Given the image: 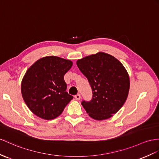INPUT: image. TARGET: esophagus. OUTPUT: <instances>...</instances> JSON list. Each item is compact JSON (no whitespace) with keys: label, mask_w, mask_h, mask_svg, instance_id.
Returning <instances> with one entry per match:
<instances>
[{"label":"esophagus","mask_w":159,"mask_h":159,"mask_svg":"<svg viewBox=\"0 0 159 159\" xmlns=\"http://www.w3.org/2000/svg\"><path fill=\"white\" fill-rule=\"evenodd\" d=\"M75 99H76V100H77V101H79V100H80V94H77L76 95H75Z\"/></svg>","instance_id":"1"}]
</instances>
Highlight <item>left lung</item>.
I'll list each match as a JSON object with an SVG mask.
<instances>
[{
    "mask_svg": "<svg viewBox=\"0 0 159 159\" xmlns=\"http://www.w3.org/2000/svg\"><path fill=\"white\" fill-rule=\"evenodd\" d=\"M76 65L92 89V99L81 102L89 116L96 120L112 117L129 93V78L123 64L111 55L98 52L78 60Z\"/></svg>",
    "mask_w": 159,
    "mask_h": 159,
    "instance_id": "left-lung-1",
    "label": "left lung"
}]
</instances>
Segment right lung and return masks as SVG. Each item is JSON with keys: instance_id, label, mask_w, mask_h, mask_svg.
<instances>
[{"instance_id": "1", "label": "right lung", "mask_w": 159, "mask_h": 159, "mask_svg": "<svg viewBox=\"0 0 159 159\" xmlns=\"http://www.w3.org/2000/svg\"><path fill=\"white\" fill-rule=\"evenodd\" d=\"M72 62L54 56L43 57L31 66L21 82L24 101L30 110L41 118L55 119L73 99L66 91L64 76Z\"/></svg>"}]
</instances>
